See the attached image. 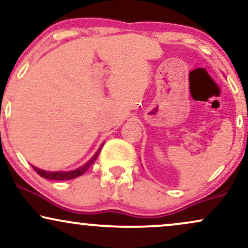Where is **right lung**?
<instances>
[{"label": "right lung", "instance_id": "1", "mask_svg": "<svg viewBox=\"0 0 248 248\" xmlns=\"http://www.w3.org/2000/svg\"><path fill=\"white\" fill-rule=\"evenodd\" d=\"M102 146L99 148L98 152L94 154V156H93L92 158H91L90 161L87 162V163H85L84 166L79 168V169H76V170H72V171H45V170H42V169H38V168L33 167V170L38 173L39 176H42L43 178H46V179H51V181H69V179H73L76 177H79V176H81L82 173L86 172L87 169H90V167L92 166L93 163H94V161L96 160V157L99 156V153H100Z\"/></svg>", "mask_w": 248, "mask_h": 248}]
</instances>
